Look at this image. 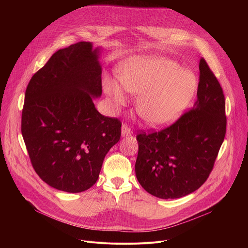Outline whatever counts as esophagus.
I'll list each match as a JSON object with an SVG mask.
<instances>
[{"label": "esophagus", "instance_id": "1", "mask_svg": "<svg viewBox=\"0 0 248 248\" xmlns=\"http://www.w3.org/2000/svg\"><path fill=\"white\" fill-rule=\"evenodd\" d=\"M131 133H132L131 128L128 127V125H126L125 124H124L122 126V135L126 136V135H130Z\"/></svg>", "mask_w": 248, "mask_h": 248}]
</instances>
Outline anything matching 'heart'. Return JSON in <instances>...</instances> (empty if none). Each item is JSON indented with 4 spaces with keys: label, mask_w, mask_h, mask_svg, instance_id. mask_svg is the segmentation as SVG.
I'll list each match as a JSON object with an SVG mask.
<instances>
[{
    "label": "heart",
    "mask_w": 248,
    "mask_h": 248,
    "mask_svg": "<svg viewBox=\"0 0 248 248\" xmlns=\"http://www.w3.org/2000/svg\"><path fill=\"white\" fill-rule=\"evenodd\" d=\"M118 79L126 92L139 95L137 110L154 126H163L178 119L197 88V78L191 70L181 68L171 60L157 57L127 61ZM119 85L112 78L104 80L105 92L117 106L126 103Z\"/></svg>",
    "instance_id": "b5f03b06"
}]
</instances>
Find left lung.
Wrapping results in <instances>:
<instances>
[{
	"label": "left lung",
	"mask_w": 248,
	"mask_h": 248,
	"mask_svg": "<svg viewBox=\"0 0 248 248\" xmlns=\"http://www.w3.org/2000/svg\"><path fill=\"white\" fill-rule=\"evenodd\" d=\"M226 126L223 89L201 58L193 108L160 131L137 134V181L147 192L162 199L195 191L213 170Z\"/></svg>",
	"instance_id": "left-lung-1"
}]
</instances>
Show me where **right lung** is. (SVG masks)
<instances>
[{
    "mask_svg": "<svg viewBox=\"0 0 248 248\" xmlns=\"http://www.w3.org/2000/svg\"><path fill=\"white\" fill-rule=\"evenodd\" d=\"M100 49L78 42L54 53L31 78L21 133L33 169L50 186L70 193L90 188L105 156L121 138L119 119L101 115Z\"/></svg>",
    "mask_w": 248,
    "mask_h": 248,
    "instance_id": "add662e5",
    "label": "right lung"
}]
</instances>
